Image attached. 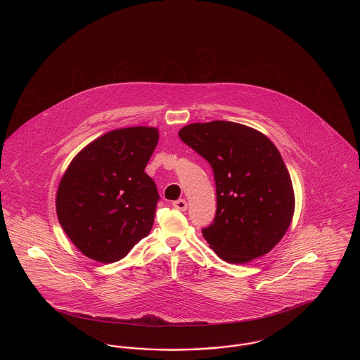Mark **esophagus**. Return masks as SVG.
Segmentation results:
<instances>
[{
	"instance_id": "34e87169",
	"label": "esophagus",
	"mask_w": 360,
	"mask_h": 360,
	"mask_svg": "<svg viewBox=\"0 0 360 360\" xmlns=\"http://www.w3.org/2000/svg\"><path fill=\"white\" fill-rule=\"evenodd\" d=\"M172 206L181 212H185L188 209V202L185 200H178V201H174Z\"/></svg>"
}]
</instances>
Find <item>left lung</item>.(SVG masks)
<instances>
[{"mask_svg":"<svg viewBox=\"0 0 360 360\" xmlns=\"http://www.w3.org/2000/svg\"><path fill=\"white\" fill-rule=\"evenodd\" d=\"M178 135L214 174L217 210L202 229L209 247L233 264L270 252L294 214L290 175L273 141L232 121L188 124Z\"/></svg>","mask_w":360,"mask_h":360,"instance_id":"8db88e82","label":"left lung"}]
</instances>
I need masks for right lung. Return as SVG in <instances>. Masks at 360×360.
<instances>
[{
    "label": "right lung",
    "mask_w": 360,
    "mask_h": 360,
    "mask_svg": "<svg viewBox=\"0 0 360 360\" xmlns=\"http://www.w3.org/2000/svg\"><path fill=\"white\" fill-rule=\"evenodd\" d=\"M158 140L153 127L115 129L71 160L56 191V214L85 257L117 262L150 233L159 194L144 169Z\"/></svg>",
    "instance_id": "obj_1"
}]
</instances>
